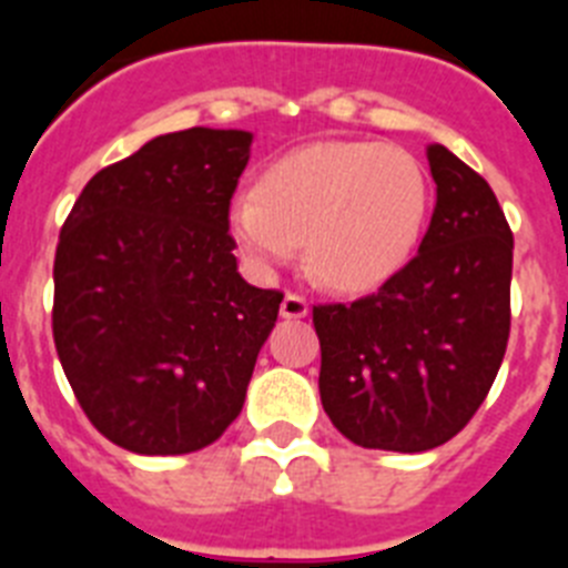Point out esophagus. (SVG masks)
<instances>
[{
	"label": "esophagus",
	"mask_w": 568,
	"mask_h": 568,
	"mask_svg": "<svg viewBox=\"0 0 568 568\" xmlns=\"http://www.w3.org/2000/svg\"><path fill=\"white\" fill-rule=\"evenodd\" d=\"M310 315V304L307 298H301V295L287 293L284 301H281V318H307Z\"/></svg>",
	"instance_id": "obj_1"
}]
</instances>
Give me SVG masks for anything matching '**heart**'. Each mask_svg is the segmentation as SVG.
Masks as SVG:
<instances>
[{"label":"heart","mask_w":568,"mask_h":568,"mask_svg":"<svg viewBox=\"0 0 568 568\" xmlns=\"http://www.w3.org/2000/svg\"><path fill=\"white\" fill-rule=\"evenodd\" d=\"M426 175L409 150L373 142H321L284 155L239 195L230 230L261 273L295 258L327 287L369 290L393 278L418 247L426 222Z\"/></svg>","instance_id":"obj_1"}]
</instances>
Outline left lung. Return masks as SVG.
Here are the masks:
<instances>
[{"label": "left lung", "instance_id": "1", "mask_svg": "<svg viewBox=\"0 0 568 568\" xmlns=\"http://www.w3.org/2000/svg\"><path fill=\"white\" fill-rule=\"evenodd\" d=\"M435 213L418 255L378 293L313 310L318 393L344 438L426 453L469 424L509 341L511 230L489 184L426 148Z\"/></svg>", "mask_w": 568, "mask_h": 568}]
</instances>
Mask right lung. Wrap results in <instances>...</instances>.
I'll return each instance as SVG.
<instances>
[{"instance_id": "add662e5", "label": "right lung", "mask_w": 568, "mask_h": 568, "mask_svg": "<svg viewBox=\"0 0 568 568\" xmlns=\"http://www.w3.org/2000/svg\"><path fill=\"white\" fill-rule=\"evenodd\" d=\"M250 148L247 130L155 135L84 184L59 235V361L128 453H199L247 398L284 298L241 278L227 233Z\"/></svg>"}]
</instances>
